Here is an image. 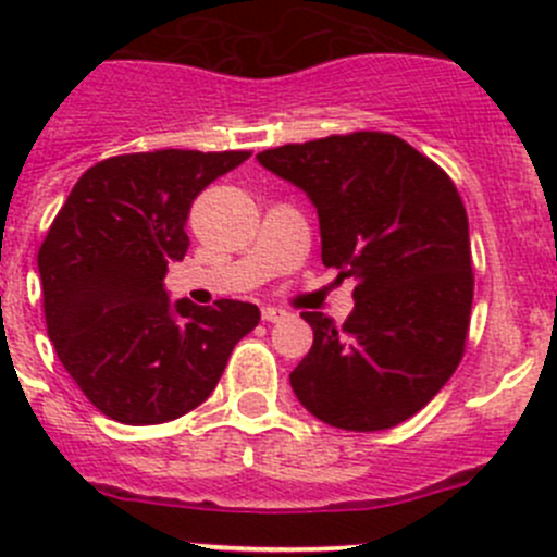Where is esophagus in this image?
Wrapping results in <instances>:
<instances>
[{"mask_svg":"<svg viewBox=\"0 0 557 557\" xmlns=\"http://www.w3.org/2000/svg\"><path fill=\"white\" fill-rule=\"evenodd\" d=\"M261 318L267 320V323H277L280 318H285V310H280V307H263Z\"/></svg>","mask_w":557,"mask_h":557,"instance_id":"1","label":"esophagus"}]
</instances>
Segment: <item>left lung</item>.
Segmentation results:
<instances>
[{"instance_id":"8db88e82","label":"left lung","mask_w":557,"mask_h":557,"mask_svg":"<svg viewBox=\"0 0 557 557\" xmlns=\"http://www.w3.org/2000/svg\"><path fill=\"white\" fill-rule=\"evenodd\" d=\"M258 161L307 190L320 258L356 280L342 325L301 312L314 339L290 372L296 398L334 429L404 423L453 377L469 336V218L450 174L387 132L280 145Z\"/></svg>"}]
</instances>
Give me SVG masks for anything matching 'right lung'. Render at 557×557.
I'll use <instances>...</instances> for the list:
<instances>
[{"mask_svg": "<svg viewBox=\"0 0 557 557\" xmlns=\"http://www.w3.org/2000/svg\"><path fill=\"white\" fill-rule=\"evenodd\" d=\"M250 150H153L83 172L37 252L55 356L88 401L126 425L199 407L261 320L234 299L170 305L164 274L188 252L190 205Z\"/></svg>", "mask_w": 557, "mask_h": 557, "instance_id": "1", "label": "right lung"}]
</instances>
